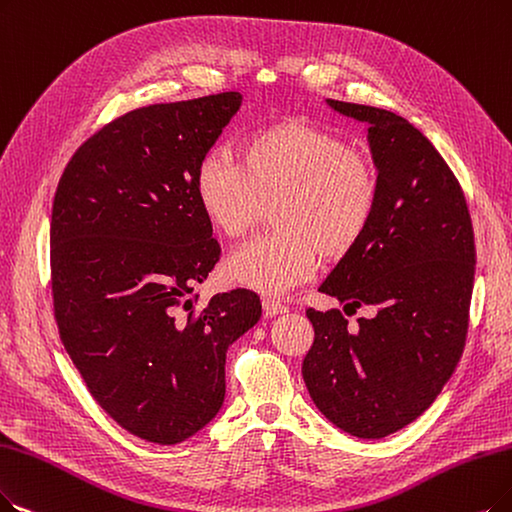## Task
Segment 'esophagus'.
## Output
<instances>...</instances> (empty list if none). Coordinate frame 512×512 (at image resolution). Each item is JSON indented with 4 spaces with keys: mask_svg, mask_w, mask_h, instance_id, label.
I'll use <instances>...</instances> for the list:
<instances>
[{
    "mask_svg": "<svg viewBox=\"0 0 512 512\" xmlns=\"http://www.w3.org/2000/svg\"><path fill=\"white\" fill-rule=\"evenodd\" d=\"M262 306H264V315L267 317H275V315H281V313H288V306H285L283 302L275 300V298H264L262 300Z\"/></svg>",
    "mask_w": 512,
    "mask_h": 512,
    "instance_id": "34e87169",
    "label": "esophagus"
}]
</instances>
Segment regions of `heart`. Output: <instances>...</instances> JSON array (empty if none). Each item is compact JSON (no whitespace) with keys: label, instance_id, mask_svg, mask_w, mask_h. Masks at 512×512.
<instances>
[{"label":"heart","instance_id":"1","mask_svg":"<svg viewBox=\"0 0 512 512\" xmlns=\"http://www.w3.org/2000/svg\"><path fill=\"white\" fill-rule=\"evenodd\" d=\"M193 191L201 214L227 239L248 235L271 206L273 233L258 235L227 260L245 288L279 296L315 277L321 252L342 258L365 237L378 208L372 159L330 130L283 119L245 134L237 161L208 151Z\"/></svg>","mask_w":512,"mask_h":512}]
</instances>
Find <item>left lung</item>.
<instances>
[{"label":"left lung","mask_w":512,"mask_h":512,"mask_svg":"<svg viewBox=\"0 0 512 512\" xmlns=\"http://www.w3.org/2000/svg\"><path fill=\"white\" fill-rule=\"evenodd\" d=\"M327 105L370 126L380 195L365 237L319 292L378 311L351 332L338 309H306L315 340L302 378L332 424L382 439L431 407L462 357L475 233L458 178L410 121L355 102Z\"/></svg>","instance_id":"8db88e82"}]
</instances>
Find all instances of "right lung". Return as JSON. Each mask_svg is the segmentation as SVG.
I'll use <instances>...</instances> for the list:
<instances>
[{"mask_svg":"<svg viewBox=\"0 0 512 512\" xmlns=\"http://www.w3.org/2000/svg\"><path fill=\"white\" fill-rule=\"evenodd\" d=\"M239 105L222 92L121 115L73 153L54 195L60 340L102 410L159 445L218 414L227 349L262 313L252 290L193 296L220 258L193 174Z\"/></svg>","mask_w":512,"mask_h":512,"instance_id":"add662e5","label":"right lung"}]
</instances>
